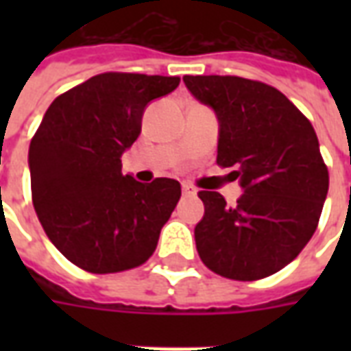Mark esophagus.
<instances>
[{
    "label": "esophagus",
    "mask_w": 351,
    "mask_h": 351,
    "mask_svg": "<svg viewBox=\"0 0 351 351\" xmlns=\"http://www.w3.org/2000/svg\"><path fill=\"white\" fill-rule=\"evenodd\" d=\"M197 193V190L191 186V184H182V195H186V197H193Z\"/></svg>",
    "instance_id": "34e87169"
}]
</instances>
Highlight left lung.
<instances>
[{"mask_svg":"<svg viewBox=\"0 0 351 351\" xmlns=\"http://www.w3.org/2000/svg\"><path fill=\"white\" fill-rule=\"evenodd\" d=\"M184 82L220 122V167H235L244 193L228 206L218 191H199L205 216L195 226L201 261L241 282L271 276L306 246L322 216L329 173L308 118L259 80L186 75Z\"/></svg>","mask_w":351,"mask_h":351,"instance_id":"8db88e82","label":"left lung"}]
</instances>
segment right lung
Here are the masks:
<instances>
[{
  "instance_id": "right-lung-1",
  "label": "right lung",
  "mask_w": 351,
  "mask_h": 351,
  "mask_svg": "<svg viewBox=\"0 0 351 351\" xmlns=\"http://www.w3.org/2000/svg\"><path fill=\"white\" fill-rule=\"evenodd\" d=\"M178 77L101 73L52 101L29 143L35 213L50 243L93 274L135 269L158 246L180 184L122 175L146 105Z\"/></svg>"
}]
</instances>
